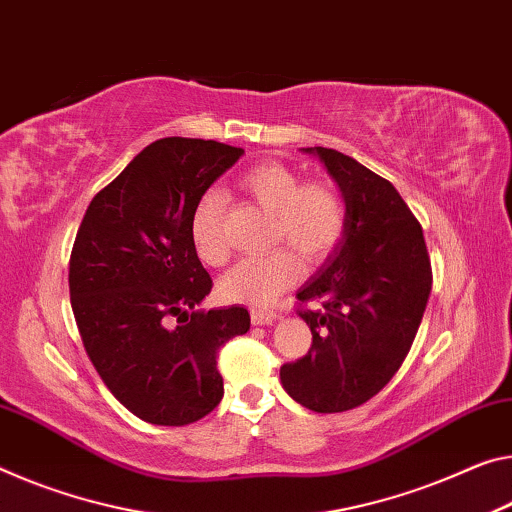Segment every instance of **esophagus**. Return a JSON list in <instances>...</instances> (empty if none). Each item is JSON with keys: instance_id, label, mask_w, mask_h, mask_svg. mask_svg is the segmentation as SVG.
<instances>
[{"instance_id": "esophagus-1", "label": "esophagus", "mask_w": 512, "mask_h": 512, "mask_svg": "<svg viewBox=\"0 0 512 512\" xmlns=\"http://www.w3.org/2000/svg\"><path fill=\"white\" fill-rule=\"evenodd\" d=\"M250 319H253L255 326H271V323L278 319V314H275L273 310H253Z\"/></svg>"}]
</instances>
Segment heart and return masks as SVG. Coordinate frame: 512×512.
I'll return each instance as SVG.
<instances>
[{
  "mask_svg": "<svg viewBox=\"0 0 512 512\" xmlns=\"http://www.w3.org/2000/svg\"><path fill=\"white\" fill-rule=\"evenodd\" d=\"M241 186L259 205L271 209V243L294 249L305 262L326 259L344 239L348 225L346 200L335 184L303 182V175L282 161H264L241 177ZM225 196L207 189L196 200L189 218L191 243L207 266L230 259L223 237ZM300 275L298 257L287 248L248 257L221 280V296L232 303L266 307L289 289Z\"/></svg>",
  "mask_w": 512,
  "mask_h": 512,
  "instance_id": "obj_1",
  "label": "heart"
}]
</instances>
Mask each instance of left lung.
<instances>
[{
    "instance_id": "1",
    "label": "left lung",
    "mask_w": 512,
    "mask_h": 512,
    "mask_svg": "<svg viewBox=\"0 0 512 512\" xmlns=\"http://www.w3.org/2000/svg\"><path fill=\"white\" fill-rule=\"evenodd\" d=\"M303 152L337 182L348 225L296 294L312 348L282 364L280 383L305 408L344 412L376 396L403 364L431 294V259L419 221L385 177L337 150Z\"/></svg>"
}]
</instances>
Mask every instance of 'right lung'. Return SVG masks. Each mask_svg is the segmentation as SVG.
Wrapping results in <instances>:
<instances>
[{
    "label": "right lung",
    "instance_id": "add662e5",
    "mask_svg": "<svg viewBox=\"0 0 512 512\" xmlns=\"http://www.w3.org/2000/svg\"><path fill=\"white\" fill-rule=\"evenodd\" d=\"M243 150L168 136L88 205L70 255L81 342L111 394L157 426H186L223 399L216 355L250 328L246 307L198 310L212 278L191 243L196 200Z\"/></svg>",
    "mask_w": 512,
    "mask_h": 512
}]
</instances>
